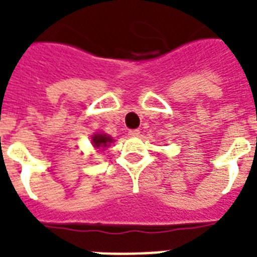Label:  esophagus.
<instances>
[{
    "label": "esophagus",
    "instance_id": "esophagus-1",
    "mask_svg": "<svg viewBox=\"0 0 257 257\" xmlns=\"http://www.w3.org/2000/svg\"><path fill=\"white\" fill-rule=\"evenodd\" d=\"M128 135L131 137H136L140 135V131H139V129H131V131L128 132Z\"/></svg>",
    "mask_w": 257,
    "mask_h": 257
}]
</instances>
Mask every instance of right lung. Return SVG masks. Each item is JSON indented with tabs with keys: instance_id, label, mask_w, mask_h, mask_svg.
Here are the masks:
<instances>
[{
	"instance_id": "obj_1",
	"label": "right lung",
	"mask_w": 257,
	"mask_h": 257,
	"mask_svg": "<svg viewBox=\"0 0 257 257\" xmlns=\"http://www.w3.org/2000/svg\"><path fill=\"white\" fill-rule=\"evenodd\" d=\"M92 141L96 148H105L109 143H112V139L106 135H94L92 137Z\"/></svg>"
}]
</instances>
